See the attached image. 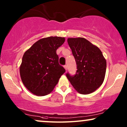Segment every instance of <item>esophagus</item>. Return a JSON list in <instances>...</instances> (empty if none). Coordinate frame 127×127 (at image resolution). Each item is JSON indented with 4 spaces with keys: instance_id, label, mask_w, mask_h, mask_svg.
<instances>
[{
    "instance_id": "esophagus-1",
    "label": "esophagus",
    "mask_w": 127,
    "mask_h": 127,
    "mask_svg": "<svg viewBox=\"0 0 127 127\" xmlns=\"http://www.w3.org/2000/svg\"><path fill=\"white\" fill-rule=\"evenodd\" d=\"M64 68H65V70H67V65H65V66H64Z\"/></svg>"
}]
</instances>
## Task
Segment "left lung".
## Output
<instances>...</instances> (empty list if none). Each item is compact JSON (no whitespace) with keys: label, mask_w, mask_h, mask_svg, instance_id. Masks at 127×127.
<instances>
[{"label":"left lung","mask_w":127,"mask_h":127,"mask_svg":"<svg viewBox=\"0 0 127 127\" xmlns=\"http://www.w3.org/2000/svg\"><path fill=\"white\" fill-rule=\"evenodd\" d=\"M67 43L75 58L76 74L66 77L74 89L81 94L94 92L105 79L106 61L98 47L83 37L68 38Z\"/></svg>","instance_id":"1"}]
</instances>
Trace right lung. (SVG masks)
Returning a JSON list of instances; mask_svg holds the SVG:
<instances>
[{"label": "right lung", "mask_w": 127, "mask_h": 127, "mask_svg": "<svg viewBox=\"0 0 127 127\" xmlns=\"http://www.w3.org/2000/svg\"><path fill=\"white\" fill-rule=\"evenodd\" d=\"M65 40V37L58 36L43 38L24 53L20 76L25 87L34 95L44 96L50 94L65 72L59 64L56 53Z\"/></svg>", "instance_id": "1"}]
</instances>
